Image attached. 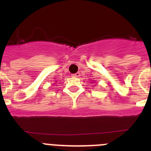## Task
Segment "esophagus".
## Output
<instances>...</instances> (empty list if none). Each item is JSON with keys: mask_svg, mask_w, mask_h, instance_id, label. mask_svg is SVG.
I'll list each match as a JSON object with an SVG mask.
<instances>
[{"mask_svg": "<svg viewBox=\"0 0 151 151\" xmlns=\"http://www.w3.org/2000/svg\"><path fill=\"white\" fill-rule=\"evenodd\" d=\"M73 77H79L80 76V73H75V74L73 75Z\"/></svg>", "mask_w": 151, "mask_h": 151, "instance_id": "obj_1", "label": "esophagus"}]
</instances>
